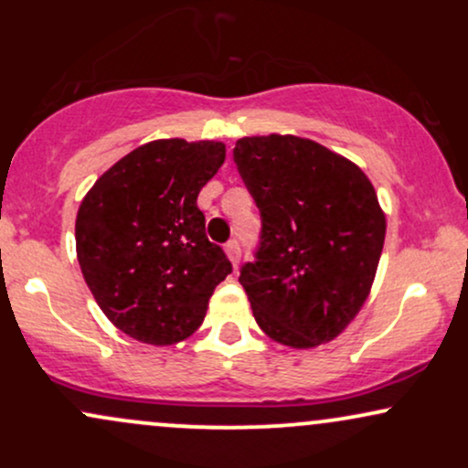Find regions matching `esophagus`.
Wrapping results in <instances>:
<instances>
[{
	"label": "esophagus",
	"mask_w": 468,
	"mask_h": 468,
	"mask_svg": "<svg viewBox=\"0 0 468 468\" xmlns=\"http://www.w3.org/2000/svg\"><path fill=\"white\" fill-rule=\"evenodd\" d=\"M224 250H227V255H229L230 264H233L235 268H238V264H239V257H241V250H239V244H238V239H230L229 244L224 246Z\"/></svg>",
	"instance_id": "esophagus-1"
}]
</instances>
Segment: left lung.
Masks as SVG:
<instances>
[{
  "label": "left lung",
  "mask_w": 468,
  "mask_h": 468,
  "mask_svg": "<svg viewBox=\"0 0 468 468\" xmlns=\"http://www.w3.org/2000/svg\"><path fill=\"white\" fill-rule=\"evenodd\" d=\"M235 165L261 213L255 261L241 268L257 325L308 350L352 324L372 290L385 213L352 160L292 133L246 136Z\"/></svg>",
  "instance_id": "obj_1"
}]
</instances>
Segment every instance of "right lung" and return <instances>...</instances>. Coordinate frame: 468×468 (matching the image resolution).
<instances>
[{"mask_svg": "<svg viewBox=\"0 0 468 468\" xmlns=\"http://www.w3.org/2000/svg\"><path fill=\"white\" fill-rule=\"evenodd\" d=\"M224 158V143L163 138L122 155L85 193L74 227L80 272L127 336L158 347L189 338L233 271L197 208Z\"/></svg>", "mask_w": 468, "mask_h": 468, "instance_id": "right-lung-1", "label": "right lung"}]
</instances>
